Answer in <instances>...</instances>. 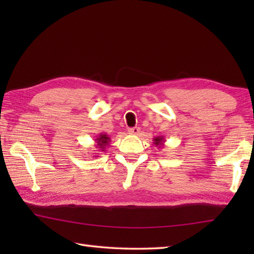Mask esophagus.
I'll use <instances>...</instances> for the list:
<instances>
[{
    "label": "esophagus",
    "instance_id": "1",
    "mask_svg": "<svg viewBox=\"0 0 254 254\" xmlns=\"http://www.w3.org/2000/svg\"><path fill=\"white\" fill-rule=\"evenodd\" d=\"M140 127H130L128 128V133H130V134H133V135H137L140 133Z\"/></svg>",
    "mask_w": 254,
    "mask_h": 254
}]
</instances>
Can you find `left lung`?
Instances as JSON below:
<instances>
[{"label":"left lung","mask_w":254,"mask_h":254,"mask_svg":"<svg viewBox=\"0 0 254 254\" xmlns=\"http://www.w3.org/2000/svg\"><path fill=\"white\" fill-rule=\"evenodd\" d=\"M165 142H166V140H165V137H163V136L153 137V143H154V145H157L158 148H162L163 143H165Z\"/></svg>","instance_id":"1"}]
</instances>
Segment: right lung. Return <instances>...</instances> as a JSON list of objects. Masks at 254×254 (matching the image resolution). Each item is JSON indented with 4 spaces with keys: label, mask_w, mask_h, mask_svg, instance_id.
Instances as JSON below:
<instances>
[{
    "label": "right lung",
    "mask_w": 254,
    "mask_h": 254,
    "mask_svg": "<svg viewBox=\"0 0 254 254\" xmlns=\"http://www.w3.org/2000/svg\"><path fill=\"white\" fill-rule=\"evenodd\" d=\"M110 142H111V139L106 133H100L95 139V149L98 150L97 152H104L106 147H109L110 145ZM94 154H95V156L93 157H98V154L100 153H94Z\"/></svg>",
    "instance_id": "right-lung-1"
}]
</instances>
